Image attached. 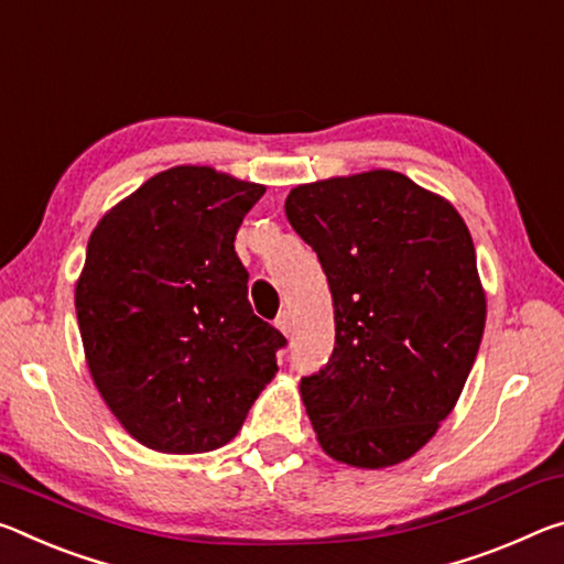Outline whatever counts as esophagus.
<instances>
[{"label":"esophagus","mask_w":564,"mask_h":564,"mask_svg":"<svg viewBox=\"0 0 564 564\" xmlns=\"http://www.w3.org/2000/svg\"><path fill=\"white\" fill-rule=\"evenodd\" d=\"M291 326H293L291 314H289V311H283V314H281L279 318H275V328H279L283 336H289V334H291Z\"/></svg>","instance_id":"34e87169"}]
</instances>
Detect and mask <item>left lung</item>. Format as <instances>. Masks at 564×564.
Listing matches in <instances>:
<instances>
[{"mask_svg": "<svg viewBox=\"0 0 564 564\" xmlns=\"http://www.w3.org/2000/svg\"><path fill=\"white\" fill-rule=\"evenodd\" d=\"M285 216L334 301V354L299 387L321 449L359 469L406 462L457 406L485 334L467 223L383 167L296 185Z\"/></svg>", "mask_w": 564, "mask_h": 564, "instance_id": "obj_1", "label": "left lung"}]
</instances>
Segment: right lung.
<instances>
[{"mask_svg":"<svg viewBox=\"0 0 564 564\" xmlns=\"http://www.w3.org/2000/svg\"><path fill=\"white\" fill-rule=\"evenodd\" d=\"M265 185L175 165L115 203L75 283L85 361L132 440L163 454L228 444L285 338L248 303L236 234Z\"/></svg>","mask_w":564,"mask_h":564,"instance_id":"add662e5","label":"right lung"}]
</instances>
